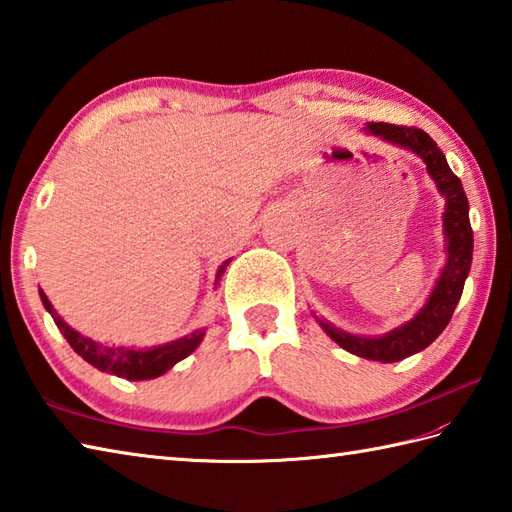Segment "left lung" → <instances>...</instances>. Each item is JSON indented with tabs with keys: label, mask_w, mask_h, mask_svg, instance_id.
Instances as JSON below:
<instances>
[{
	"label": "left lung",
	"mask_w": 512,
	"mask_h": 512,
	"mask_svg": "<svg viewBox=\"0 0 512 512\" xmlns=\"http://www.w3.org/2000/svg\"><path fill=\"white\" fill-rule=\"evenodd\" d=\"M367 132L385 138L389 143L416 151L424 160V165H427L429 176L436 180L438 191L444 195V200H447V209H444V235H447L449 259L436 288L431 292L427 306H424L416 317L409 323L400 325V328L391 330L389 334L378 336V339L354 336L334 328L330 323H321L323 330L330 334V339L339 343L343 350L369 358V361L396 363L431 345L449 325L453 310L462 297L464 281L469 277L471 270L473 228L469 222V200H466L462 182L447 165V158H444V154L438 149L436 140L427 132H422V129L407 125L369 123Z\"/></svg>",
	"instance_id": "1"
}]
</instances>
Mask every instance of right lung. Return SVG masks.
Listing matches in <instances>:
<instances>
[{"label": "right lung", "instance_id": "1", "mask_svg": "<svg viewBox=\"0 0 512 512\" xmlns=\"http://www.w3.org/2000/svg\"><path fill=\"white\" fill-rule=\"evenodd\" d=\"M228 262H224L217 270V279L224 275V268ZM215 279V284H217ZM43 306L50 312V317L57 323V328L61 334L68 339L72 350L85 358L90 365H94L101 372H110L114 376H121L127 380H149L156 378L160 374H165L167 369H171L182 358H187L195 347L200 345L204 332H193L191 336H182V339L160 345V347H151V350H132V347H114V345H101L92 339H85L83 334L72 330L68 323H65L57 310L52 308V303L48 297L43 295V290H39Z\"/></svg>", "mask_w": 512, "mask_h": 512}]
</instances>
